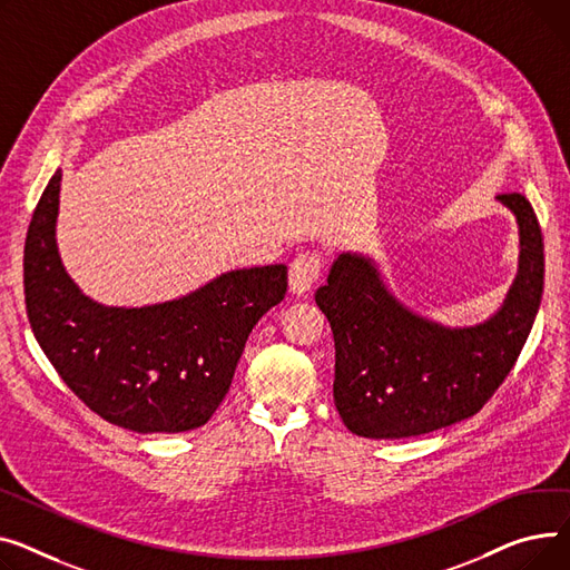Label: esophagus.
Listing matches in <instances>:
<instances>
[{"mask_svg": "<svg viewBox=\"0 0 570 570\" xmlns=\"http://www.w3.org/2000/svg\"><path fill=\"white\" fill-rule=\"evenodd\" d=\"M322 276V257L317 253H301L289 264V287L294 294L308 292Z\"/></svg>", "mask_w": 570, "mask_h": 570, "instance_id": "obj_1", "label": "esophagus"}]
</instances>
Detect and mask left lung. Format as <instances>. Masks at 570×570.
Masks as SVG:
<instances>
[{
	"mask_svg": "<svg viewBox=\"0 0 570 570\" xmlns=\"http://www.w3.org/2000/svg\"><path fill=\"white\" fill-rule=\"evenodd\" d=\"M520 225V269L488 322L434 324L386 289L371 259L343 253L315 292L336 343L333 403L358 438L403 440L474 416L515 365L543 294V237L520 193L497 195Z\"/></svg>",
	"mask_w": 570,
	"mask_h": 570,
	"instance_id": "1",
	"label": "left lung"
}]
</instances>
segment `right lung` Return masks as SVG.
<instances>
[{
    "label": "right lung",
    "instance_id": "add662e5",
    "mask_svg": "<svg viewBox=\"0 0 570 570\" xmlns=\"http://www.w3.org/2000/svg\"><path fill=\"white\" fill-rule=\"evenodd\" d=\"M59 181L61 170L24 242V304L41 350L66 386L119 428L151 434L205 425L229 391L253 326L285 298L287 266L227 272L156 306H100L57 253Z\"/></svg>",
    "mask_w": 570,
    "mask_h": 570
}]
</instances>
